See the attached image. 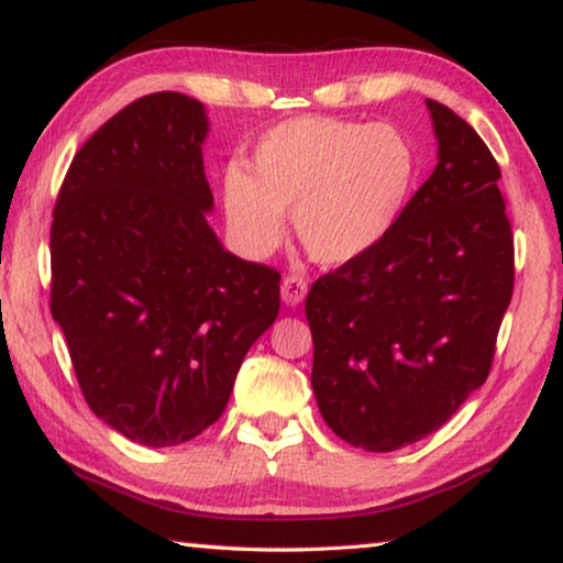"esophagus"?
<instances>
[{
    "label": "esophagus",
    "mask_w": 563,
    "mask_h": 563,
    "mask_svg": "<svg viewBox=\"0 0 563 563\" xmlns=\"http://www.w3.org/2000/svg\"><path fill=\"white\" fill-rule=\"evenodd\" d=\"M280 292H283V300L285 305H300L305 300V295H308V283L298 275H285L283 285H280Z\"/></svg>",
    "instance_id": "obj_1"
}]
</instances>
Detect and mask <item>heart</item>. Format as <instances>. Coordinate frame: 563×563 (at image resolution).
Instances as JSON below:
<instances>
[{
  "mask_svg": "<svg viewBox=\"0 0 563 563\" xmlns=\"http://www.w3.org/2000/svg\"><path fill=\"white\" fill-rule=\"evenodd\" d=\"M417 176L415 148L395 126L298 117L273 126L245 170H228L225 218L247 251L271 253L290 213L310 261L345 265L385 241Z\"/></svg>",
  "mask_w": 563,
  "mask_h": 563,
  "instance_id": "obj_1",
  "label": "heart"
}]
</instances>
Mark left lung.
I'll return each mask as SVG.
<instances>
[{
    "label": "left lung",
    "instance_id": "1",
    "mask_svg": "<svg viewBox=\"0 0 563 563\" xmlns=\"http://www.w3.org/2000/svg\"><path fill=\"white\" fill-rule=\"evenodd\" d=\"M440 164L393 231L305 298L312 389L328 427L367 452L432 434L492 373L514 292L501 170L470 123L427 99Z\"/></svg>",
    "mask_w": 563,
    "mask_h": 563
}]
</instances>
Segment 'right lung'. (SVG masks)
<instances>
[{"mask_svg": "<svg viewBox=\"0 0 563 563\" xmlns=\"http://www.w3.org/2000/svg\"><path fill=\"white\" fill-rule=\"evenodd\" d=\"M203 107L156 91L91 133L52 221V318L103 422L176 446L223 415L245 352L280 310V273L206 221Z\"/></svg>", "mask_w": 563, "mask_h": 563, "instance_id": "obj_1", "label": "right lung"}]
</instances>
